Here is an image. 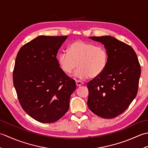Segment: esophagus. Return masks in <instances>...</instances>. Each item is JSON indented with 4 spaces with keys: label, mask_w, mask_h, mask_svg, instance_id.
<instances>
[{
    "label": "esophagus",
    "mask_w": 148,
    "mask_h": 148,
    "mask_svg": "<svg viewBox=\"0 0 148 148\" xmlns=\"http://www.w3.org/2000/svg\"><path fill=\"white\" fill-rule=\"evenodd\" d=\"M76 86H81V85H83V83L82 82V81L78 80V81H76Z\"/></svg>",
    "instance_id": "1"
}]
</instances>
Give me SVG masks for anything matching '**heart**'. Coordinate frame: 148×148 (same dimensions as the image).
<instances>
[{
  "label": "heart",
  "instance_id": "1",
  "mask_svg": "<svg viewBox=\"0 0 148 148\" xmlns=\"http://www.w3.org/2000/svg\"><path fill=\"white\" fill-rule=\"evenodd\" d=\"M108 60L104 47L81 40L72 42L68 51H62L58 56L60 68L65 74H71L79 66L75 76L80 79L99 77L106 70Z\"/></svg>",
  "mask_w": 148,
  "mask_h": 148
}]
</instances>
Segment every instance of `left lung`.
Wrapping results in <instances>:
<instances>
[{"mask_svg":"<svg viewBox=\"0 0 148 148\" xmlns=\"http://www.w3.org/2000/svg\"><path fill=\"white\" fill-rule=\"evenodd\" d=\"M102 43L108 52L104 72L87 83V104L91 111L103 118L122 114L136 97L140 66L134 49L111 36L90 37Z\"/></svg>","mask_w":148,"mask_h":148,"instance_id":"1","label":"left lung"}]
</instances>
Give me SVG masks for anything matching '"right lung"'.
I'll return each mask as SVG.
<instances>
[{
  "label": "right lung",
  "instance_id": "obj_1",
  "mask_svg": "<svg viewBox=\"0 0 148 148\" xmlns=\"http://www.w3.org/2000/svg\"><path fill=\"white\" fill-rule=\"evenodd\" d=\"M65 36H40L24 45L16 58L13 84L21 108L41 123L60 119L69 108L76 83L63 72L56 58Z\"/></svg>",
  "mask_w": 148,
  "mask_h": 148
}]
</instances>
